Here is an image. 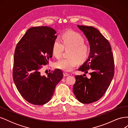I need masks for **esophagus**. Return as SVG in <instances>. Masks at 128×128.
Wrapping results in <instances>:
<instances>
[{
  "label": "esophagus",
  "mask_w": 128,
  "mask_h": 128,
  "mask_svg": "<svg viewBox=\"0 0 128 128\" xmlns=\"http://www.w3.org/2000/svg\"><path fill=\"white\" fill-rule=\"evenodd\" d=\"M64 76H67L69 75V74L67 72H64Z\"/></svg>",
  "instance_id": "1"
}]
</instances>
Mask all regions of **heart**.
I'll list each match as a JSON object with an SVG mask.
<instances>
[{
	"mask_svg": "<svg viewBox=\"0 0 128 128\" xmlns=\"http://www.w3.org/2000/svg\"><path fill=\"white\" fill-rule=\"evenodd\" d=\"M64 48L70 49L69 51V58L61 59L56 63V68L64 71H72L78 65L79 61L84 62L90 56V47L84 42L83 36L77 32L64 34L61 37V42L59 39H56L52 48L53 55L59 59L62 55Z\"/></svg>",
	"mask_w": 128,
	"mask_h": 128,
	"instance_id": "obj_1",
	"label": "heart"
}]
</instances>
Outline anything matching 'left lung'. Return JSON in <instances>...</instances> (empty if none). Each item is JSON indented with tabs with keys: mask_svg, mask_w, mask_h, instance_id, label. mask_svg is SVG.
I'll return each instance as SVG.
<instances>
[{
	"mask_svg": "<svg viewBox=\"0 0 128 128\" xmlns=\"http://www.w3.org/2000/svg\"><path fill=\"white\" fill-rule=\"evenodd\" d=\"M77 26L90 45V56L78 70L86 74L89 71L91 78L76 75L73 92L80 102L90 104L101 98L109 87L114 75V56L109 42L98 29L91 26Z\"/></svg>",
	"mask_w": 128,
	"mask_h": 128,
	"instance_id": "8db88e82",
	"label": "left lung"
}]
</instances>
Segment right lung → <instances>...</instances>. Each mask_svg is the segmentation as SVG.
<instances>
[{
  "instance_id": "add662e5",
  "label": "right lung",
  "mask_w": 128,
  "mask_h": 128,
  "mask_svg": "<svg viewBox=\"0 0 128 128\" xmlns=\"http://www.w3.org/2000/svg\"><path fill=\"white\" fill-rule=\"evenodd\" d=\"M49 26L32 27L18 42L14 56L13 78L18 90L26 101L36 105L48 102L63 72L56 69L47 75H41L42 65L52 56V48L57 37Z\"/></svg>"
}]
</instances>
